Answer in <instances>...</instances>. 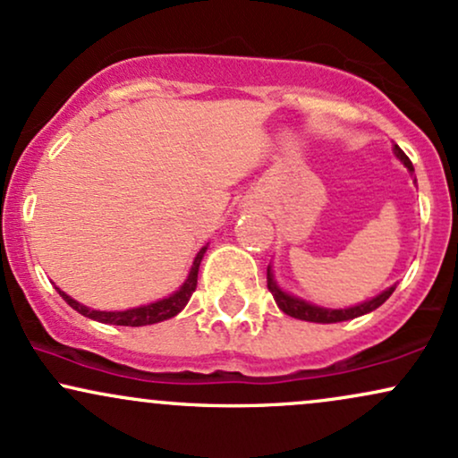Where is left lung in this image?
Wrapping results in <instances>:
<instances>
[{"instance_id": "8db88e82", "label": "left lung", "mask_w": 458, "mask_h": 458, "mask_svg": "<svg viewBox=\"0 0 458 458\" xmlns=\"http://www.w3.org/2000/svg\"><path fill=\"white\" fill-rule=\"evenodd\" d=\"M394 155H396L398 159L403 161V165L407 167V170L413 174L411 161H409V157L404 155V152L398 148V146H394ZM267 286H269V291H271L273 299H276L277 308H280L284 314H288V317L299 318V320H308V323H343V320L364 317V314L372 312V310L379 308L381 303H386L387 299H390L392 293H394V288H396V284H394V286H390V288H386V291H383L381 295L368 299V301H364V303H357V306L340 308V310L320 308V306H317V303H310V301H306V299H301V297L288 295L286 291H282L280 284L276 282V277H273L271 265L267 267Z\"/></svg>"}]
</instances>
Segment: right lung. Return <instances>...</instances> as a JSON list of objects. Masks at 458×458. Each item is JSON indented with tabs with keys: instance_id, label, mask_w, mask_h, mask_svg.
Wrapping results in <instances>:
<instances>
[{
	"instance_id": "right-lung-1",
	"label": "right lung",
	"mask_w": 458,
	"mask_h": 458,
	"mask_svg": "<svg viewBox=\"0 0 458 458\" xmlns=\"http://www.w3.org/2000/svg\"><path fill=\"white\" fill-rule=\"evenodd\" d=\"M204 251H207V245L198 251V256L193 259L191 269H189L187 280L182 282V286L178 288L176 293H172L170 297L159 299V301L155 303H148V306L123 310V312H103V310H92L83 306V303L75 301V299L68 297L64 291H60V288H57V293H60L62 299H64L72 310H77V312L83 314V317L98 320V323L124 325V327H144V325H155V323H161V320L176 317V314L187 306V301L191 299L193 291H196L198 286V271H199V262L204 259Z\"/></svg>"
}]
</instances>
